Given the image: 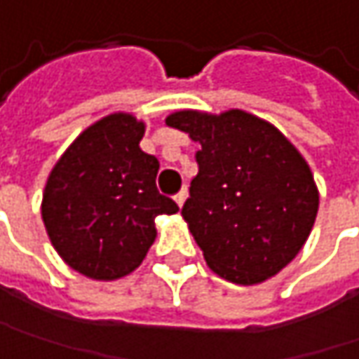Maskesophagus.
I'll use <instances>...</instances> for the list:
<instances>
[{
    "mask_svg": "<svg viewBox=\"0 0 359 359\" xmlns=\"http://www.w3.org/2000/svg\"><path fill=\"white\" fill-rule=\"evenodd\" d=\"M186 198H188V190H186V188H184V190H180V192L175 194V202H177V206H180V208L184 206Z\"/></svg>",
    "mask_w": 359,
    "mask_h": 359,
    "instance_id": "esophagus-1",
    "label": "esophagus"
}]
</instances>
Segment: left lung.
Returning a JSON list of instances; mask_svg holds the SVG:
<instances>
[{
	"label": "left lung",
	"instance_id": "8db88e82",
	"mask_svg": "<svg viewBox=\"0 0 359 359\" xmlns=\"http://www.w3.org/2000/svg\"><path fill=\"white\" fill-rule=\"evenodd\" d=\"M165 122L202 147L182 217L208 268L243 286L286 268L319 210V190L300 151L245 110H177Z\"/></svg>",
	"mask_w": 359,
	"mask_h": 359
}]
</instances>
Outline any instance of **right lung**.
Instances as JSON below:
<instances>
[{
  "instance_id": "add662e5",
  "label": "right lung",
  "mask_w": 359,
  "mask_h": 359,
  "mask_svg": "<svg viewBox=\"0 0 359 359\" xmlns=\"http://www.w3.org/2000/svg\"><path fill=\"white\" fill-rule=\"evenodd\" d=\"M144 122L114 112L86 128L55 163L42 194V222L65 264L91 280L139 268L157 237L155 218L175 215L161 196L159 161L141 149Z\"/></svg>"
}]
</instances>
